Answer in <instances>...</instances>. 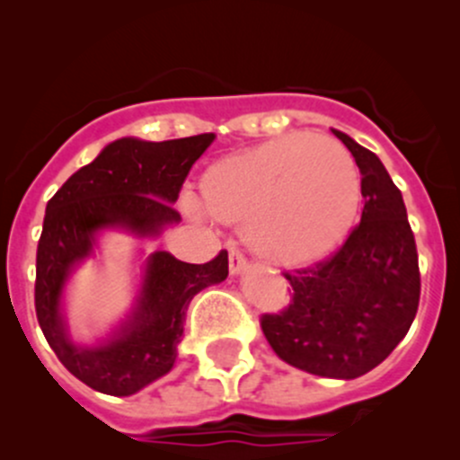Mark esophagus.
<instances>
[{
    "label": "esophagus",
    "mask_w": 460,
    "mask_h": 460,
    "mask_svg": "<svg viewBox=\"0 0 460 460\" xmlns=\"http://www.w3.org/2000/svg\"><path fill=\"white\" fill-rule=\"evenodd\" d=\"M249 269V262L247 258H244L243 249L238 247V244H229V271L234 273V276H238V273L247 271Z\"/></svg>",
    "instance_id": "1"
}]
</instances>
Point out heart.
<instances>
[{
	"instance_id": "1",
	"label": "heart",
	"mask_w": 460,
	"mask_h": 460,
	"mask_svg": "<svg viewBox=\"0 0 460 460\" xmlns=\"http://www.w3.org/2000/svg\"><path fill=\"white\" fill-rule=\"evenodd\" d=\"M200 196L211 217L247 225L258 256L298 269L345 243L358 220L363 184L342 144L285 136L213 162L200 178Z\"/></svg>"
}]
</instances>
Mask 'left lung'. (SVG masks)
I'll return each instance as SVG.
<instances>
[{"label":"left lung","mask_w":460,"mask_h":460,"mask_svg":"<svg viewBox=\"0 0 460 460\" xmlns=\"http://www.w3.org/2000/svg\"><path fill=\"white\" fill-rule=\"evenodd\" d=\"M363 184V216L333 256L285 273L289 307L260 318L285 363L324 378L351 380L383 363L414 323L420 298L419 253L401 191L376 153L347 133Z\"/></svg>","instance_id":"8db88e82"}]
</instances>
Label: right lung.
<instances>
[{"instance_id":"obj_1","label":"right lung","mask_w":460,"mask_h":460,"mask_svg":"<svg viewBox=\"0 0 460 460\" xmlns=\"http://www.w3.org/2000/svg\"><path fill=\"white\" fill-rule=\"evenodd\" d=\"M213 137L115 140L46 204L37 244V320L59 363L95 392L131 396L171 372L189 303L204 287L229 276V256L220 252L208 262L189 264L166 252L151 253L133 309L109 341L95 347H80L68 336L62 314L66 280L91 256L102 229L119 226L148 238L180 222L173 202Z\"/></svg>"}]
</instances>
